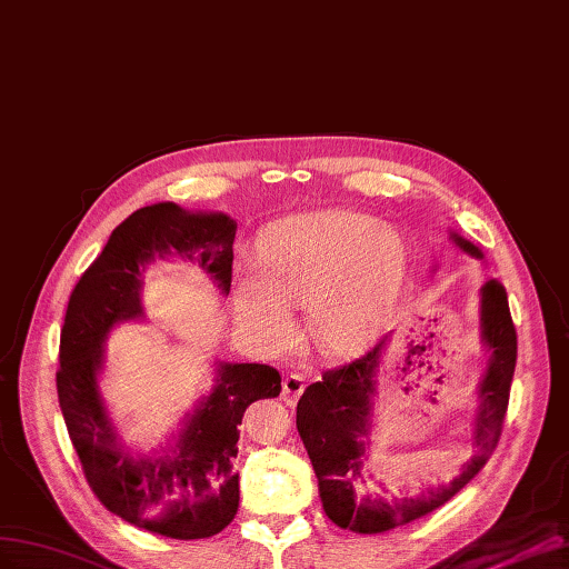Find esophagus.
<instances>
[{
  "label": "esophagus",
  "instance_id": "1",
  "mask_svg": "<svg viewBox=\"0 0 569 569\" xmlns=\"http://www.w3.org/2000/svg\"><path fill=\"white\" fill-rule=\"evenodd\" d=\"M305 391V381L300 375H288L283 379V386H281V396H283V402L286 405H296L298 398L302 396Z\"/></svg>",
  "mask_w": 569,
  "mask_h": 569
}]
</instances>
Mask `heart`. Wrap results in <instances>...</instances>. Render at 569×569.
Listing matches in <instances>:
<instances>
[{
	"label": "heart",
	"mask_w": 569,
	"mask_h": 569,
	"mask_svg": "<svg viewBox=\"0 0 569 569\" xmlns=\"http://www.w3.org/2000/svg\"><path fill=\"white\" fill-rule=\"evenodd\" d=\"M405 267L402 238L375 217L327 209L286 219L264 236L259 262L238 264L236 321L259 348L283 352L298 340L293 307H307L319 350L350 357L381 331Z\"/></svg>",
	"instance_id": "1"
}]
</instances>
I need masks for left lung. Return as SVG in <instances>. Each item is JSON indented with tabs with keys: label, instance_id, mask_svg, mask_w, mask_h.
Returning a JSON list of instances; mask_svg holds the SVG:
<instances>
[{
	"label": "left lung",
	"instance_id": "8db88e82",
	"mask_svg": "<svg viewBox=\"0 0 569 569\" xmlns=\"http://www.w3.org/2000/svg\"><path fill=\"white\" fill-rule=\"evenodd\" d=\"M456 246L481 259V250L467 238L450 233ZM479 331L481 346L489 352V362L477 386L475 415V456L462 467L460 477L438 489H427L419 496H398L391 502L365 491L371 417H375L377 375L383 338L360 360L346 367L323 371L321 381L307 386L298 402V433L312 460L319 481L323 512L340 529L357 533H381L433 512L472 481L498 446L502 419H506L510 383L517 362V333L512 327L508 293L502 283L489 279L481 286Z\"/></svg>",
	"mask_w": 569,
	"mask_h": 569
}]
</instances>
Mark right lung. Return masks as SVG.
<instances>
[{
	"instance_id": "add662e5",
	"label": "right lung",
	"mask_w": 569,
	"mask_h": 569,
	"mask_svg": "<svg viewBox=\"0 0 569 569\" xmlns=\"http://www.w3.org/2000/svg\"><path fill=\"white\" fill-rule=\"evenodd\" d=\"M233 238L229 214L188 212L173 202L140 207L80 276L63 317L57 393L83 475L109 512L159 537L207 539L231 525L240 500L238 425L248 405L281 393V377L269 365L219 362L212 391L183 417L173 441L154 456H133L97 379L104 343L117 323L142 319L144 269L154 259H190L229 296Z\"/></svg>"
}]
</instances>
